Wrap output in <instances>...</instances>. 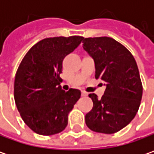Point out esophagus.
Here are the masks:
<instances>
[{
	"instance_id": "obj_1",
	"label": "esophagus",
	"mask_w": 154,
	"mask_h": 154,
	"mask_svg": "<svg viewBox=\"0 0 154 154\" xmlns=\"http://www.w3.org/2000/svg\"><path fill=\"white\" fill-rule=\"evenodd\" d=\"M81 95H82L83 97H86V96L88 95V92H85V91H82V92H81Z\"/></svg>"
}]
</instances>
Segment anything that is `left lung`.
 Here are the masks:
<instances>
[{"instance_id": "left-lung-1", "label": "left lung", "mask_w": 154, "mask_h": 154, "mask_svg": "<svg viewBox=\"0 0 154 154\" xmlns=\"http://www.w3.org/2000/svg\"><path fill=\"white\" fill-rule=\"evenodd\" d=\"M83 49L95 63V78L106 86L101 99L95 93L86 124L94 132L113 134L126 127L139 109L142 85L136 62L127 49L111 38H88Z\"/></svg>"}]
</instances>
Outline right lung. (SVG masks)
Here are the masks:
<instances>
[{
  "mask_svg": "<svg viewBox=\"0 0 154 154\" xmlns=\"http://www.w3.org/2000/svg\"><path fill=\"white\" fill-rule=\"evenodd\" d=\"M84 38H45L31 48L20 64L14 80V100L25 123L35 133L52 135L68 125V116L80 98V90L62 89V61Z\"/></svg>",
  "mask_w": 154,
  "mask_h": 154,
  "instance_id": "add662e5",
  "label": "right lung"
}]
</instances>
